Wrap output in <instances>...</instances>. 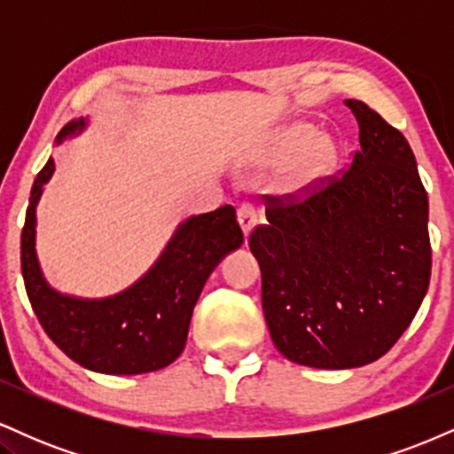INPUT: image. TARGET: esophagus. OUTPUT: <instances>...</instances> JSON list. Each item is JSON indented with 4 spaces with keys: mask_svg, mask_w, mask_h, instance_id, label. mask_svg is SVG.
<instances>
[{
    "mask_svg": "<svg viewBox=\"0 0 454 454\" xmlns=\"http://www.w3.org/2000/svg\"><path fill=\"white\" fill-rule=\"evenodd\" d=\"M237 220H239V226H241L245 237H249V232L254 231V226H256V222H258L256 209H254L252 205H241L237 211Z\"/></svg>",
    "mask_w": 454,
    "mask_h": 454,
    "instance_id": "obj_1",
    "label": "esophagus"
}]
</instances>
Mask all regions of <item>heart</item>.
I'll return each mask as SVG.
<instances>
[{
	"label": "heart",
	"mask_w": 454,
	"mask_h": 454,
	"mask_svg": "<svg viewBox=\"0 0 454 454\" xmlns=\"http://www.w3.org/2000/svg\"><path fill=\"white\" fill-rule=\"evenodd\" d=\"M262 164H286L279 187L286 196H309L331 179L340 164V147L326 134H316L311 123L299 121L279 128L262 151Z\"/></svg>",
	"instance_id": "heart-1"
}]
</instances>
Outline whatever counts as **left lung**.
Returning a JSON list of instances; mask_svg holds the SVG:
<instances>
[{"label": "left lung", "instance_id": "1", "mask_svg": "<svg viewBox=\"0 0 454 454\" xmlns=\"http://www.w3.org/2000/svg\"><path fill=\"white\" fill-rule=\"evenodd\" d=\"M361 149L341 179L303 202L273 198L249 237L275 348L316 369L378 361L403 335L431 278L429 200L408 140L346 100Z\"/></svg>", "mask_w": 454, "mask_h": 454}]
</instances>
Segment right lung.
<instances>
[{
  "label": "right lung",
  "instance_id": "1",
  "mask_svg": "<svg viewBox=\"0 0 454 454\" xmlns=\"http://www.w3.org/2000/svg\"><path fill=\"white\" fill-rule=\"evenodd\" d=\"M87 126V117L66 123L55 143L78 137ZM53 173L49 158L31 187L20 234V269L40 325L61 352L90 372L137 376L164 369L184 352L192 311L213 269L241 247L234 207L187 217L132 286L102 299H82L55 290L35 252V207Z\"/></svg>",
  "mask_w": 454,
  "mask_h": 454
}]
</instances>
